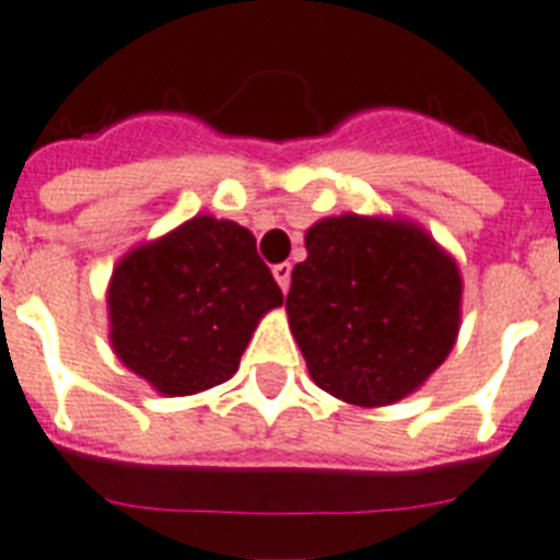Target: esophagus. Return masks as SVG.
<instances>
[{"label":"esophagus","mask_w":560,"mask_h":560,"mask_svg":"<svg viewBox=\"0 0 560 560\" xmlns=\"http://www.w3.org/2000/svg\"><path fill=\"white\" fill-rule=\"evenodd\" d=\"M273 276H276V281H279L281 290H287V287H290V279H292V265H290V261H279V265H276V268H273Z\"/></svg>","instance_id":"obj_1"}]
</instances>
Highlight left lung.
<instances>
[{
	"label": "left lung",
	"mask_w": 560,
	"mask_h": 560,
	"mask_svg": "<svg viewBox=\"0 0 560 560\" xmlns=\"http://www.w3.org/2000/svg\"><path fill=\"white\" fill-rule=\"evenodd\" d=\"M460 290L455 259L421 229L342 214L306 231L287 315L320 390L382 407L405 399L446 360Z\"/></svg>",
	"instance_id": "1"
}]
</instances>
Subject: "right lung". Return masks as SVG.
I'll return each instance as SVG.
<instances>
[{
  "label": "right lung",
  "mask_w": 560,
  "mask_h": 560,
  "mask_svg": "<svg viewBox=\"0 0 560 560\" xmlns=\"http://www.w3.org/2000/svg\"><path fill=\"white\" fill-rule=\"evenodd\" d=\"M281 301L254 234L200 214L119 261L110 342L155 390L189 396L236 374L259 317Z\"/></svg>",
  "instance_id": "right-lung-1"
}]
</instances>
